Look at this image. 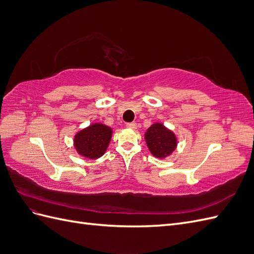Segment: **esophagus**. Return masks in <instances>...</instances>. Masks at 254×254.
<instances>
[{
  "instance_id": "esophagus-1",
  "label": "esophagus",
  "mask_w": 254,
  "mask_h": 254,
  "mask_svg": "<svg viewBox=\"0 0 254 254\" xmlns=\"http://www.w3.org/2000/svg\"><path fill=\"white\" fill-rule=\"evenodd\" d=\"M126 127L129 128V129H135L136 128V124H135V123H128V124L126 125Z\"/></svg>"
}]
</instances>
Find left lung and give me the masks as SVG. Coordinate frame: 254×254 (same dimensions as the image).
<instances>
[{
    "instance_id": "left-lung-1",
    "label": "left lung",
    "mask_w": 254,
    "mask_h": 254,
    "mask_svg": "<svg viewBox=\"0 0 254 254\" xmlns=\"http://www.w3.org/2000/svg\"><path fill=\"white\" fill-rule=\"evenodd\" d=\"M144 139L151 155L157 159H165L176 150L178 139L173 130L156 122L146 130Z\"/></svg>"
}]
</instances>
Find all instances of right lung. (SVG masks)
Returning a JSON list of instances; mask_svg holds the SVG:
<instances>
[{"label":"right lung","instance_id":"obj_1","mask_svg":"<svg viewBox=\"0 0 254 254\" xmlns=\"http://www.w3.org/2000/svg\"><path fill=\"white\" fill-rule=\"evenodd\" d=\"M112 128L103 123H92L74 135L73 145L78 155L90 160L101 158L112 137Z\"/></svg>","mask_w":254,"mask_h":254}]
</instances>
